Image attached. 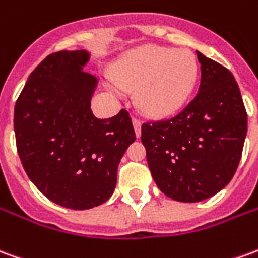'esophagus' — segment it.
Masks as SVG:
<instances>
[{
	"label": "esophagus",
	"mask_w": 258,
	"mask_h": 258,
	"mask_svg": "<svg viewBox=\"0 0 258 258\" xmlns=\"http://www.w3.org/2000/svg\"><path fill=\"white\" fill-rule=\"evenodd\" d=\"M133 125H134V130H135V134L137 137H140L141 135V125L142 123L138 120V118H133Z\"/></svg>",
	"instance_id": "obj_1"
}]
</instances>
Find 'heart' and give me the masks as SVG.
Segmentation results:
<instances>
[{"mask_svg": "<svg viewBox=\"0 0 258 258\" xmlns=\"http://www.w3.org/2000/svg\"><path fill=\"white\" fill-rule=\"evenodd\" d=\"M117 85L134 92L137 107L148 117L163 118L188 100L197 82L198 66L190 51L159 46H142L124 54L111 67ZM114 93L120 88L106 84Z\"/></svg>", "mask_w": 258, "mask_h": 258, "instance_id": "heart-1", "label": "heart"}]
</instances>
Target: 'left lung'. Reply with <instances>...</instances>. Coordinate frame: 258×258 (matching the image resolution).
Segmentation results:
<instances>
[{"label":"left lung","mask_w":258,"mask_h":258,"mask_svg":"<svg viewBox=\"0 0 258 258\" xmlns=\"http://www.w3.org/2000/svg\"><path fill=\"white\" fill-rule=\"evenodd\" d=\"M197 57V96L176 117L141 128L155 183L181 203L203 201L228 185L247 134V114L235 77L200 51Z\"/></svg>","instance_id":"1"}]
</instances>
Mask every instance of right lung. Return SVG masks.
Segmentation results:
<instances>
[{"mask_svg":"<svg viewBox=\"0 0 258 258\" xmlns=\"http://www.w3.org/2000/svg\"><path fill=\"white\" fill-rule=\"evenodd\" d=\"M91 53L58 51L30 74L14 113L16 148L29 179L48 200L71 210L106 203L117 167L135 141L125 110L93 116L98 79L84 71Z\"/></svg>","mask_w":258,"mask_h":258,"instance_id":"1","label":"right lung"}]
</instances>
